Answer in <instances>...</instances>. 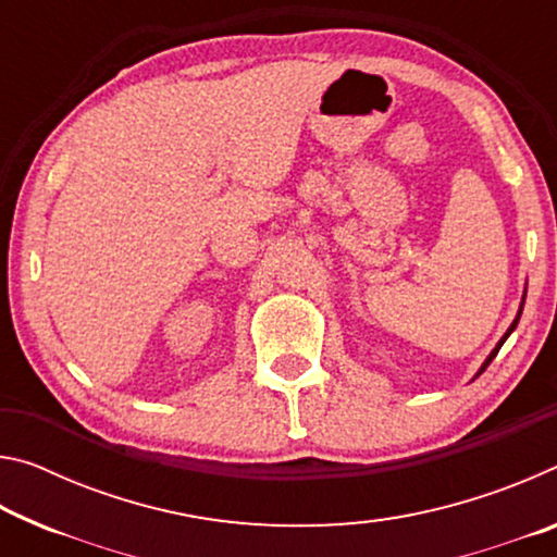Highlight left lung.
<instances>
[{
  "mask_svg": "<svg viewBox=\"0 0 557 557\" xmlns=\"http://www.w3.org/2000/svg\"><path fill=\"white\" fill-rule=\"evenodd\" d=\"M523 305H525V292H523L521 307H518V314H516V319H513V322H511V326H508V329H506V334H504L502 338H498V344H496V346L492 348V354H488V356H486V361L482 363V369H479V371H476V375H474V379H479V375H482V373L486 371V366H488V363H492V361H494V358H496V354H498V348H502V346H504V342H506V338L513 334V329L518 326V319H521V314H523Z\"/></svg>",
  "mask_w": 557,
  "mask_h": 557,
  "instance_id": "8db88e82",
  "label": "left lung"
}]
</instances>
